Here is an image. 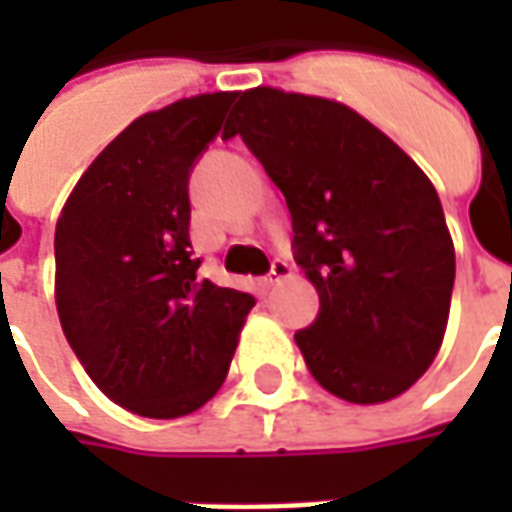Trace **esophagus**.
Here are the masks:
<instances>
[{"mask_svg": "<svg viewBox=\"0 0 512 512\" xmlns=\"http://www.w3.org/2000/svg\"><path fill=\"white\" fill-rule=\"evenodd\" d=\"M285 277H290V266L288 263H285V260H271V271H268V277L263 279V282H266L268 288H271V285H277L279 279H285Z\"/></svg>", "mask_w": 512, "mask_h": 512, "instance_id": "34e87169", "label": "esophagus"}]
</instances>
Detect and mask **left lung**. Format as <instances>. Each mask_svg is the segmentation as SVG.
Segmentation results:
<instances>
[{"label": "left lung", "mask_w": 512, "mask_h": 512, "mask_svg": "<svg viewBox=\"0 0 512 512\" xmlns=\"http://www.w3.org/2000/svg\"><path fill=\"white\" fill-rule=\"evenodd\" d=\"M241 136L285 194L293 257L318 290L296 332L312 378L348 403H384L439 354L455 249L425 172L354 109L257 87L222 139Z\"/></svg>", "instance_id": "1"}]
</instances>
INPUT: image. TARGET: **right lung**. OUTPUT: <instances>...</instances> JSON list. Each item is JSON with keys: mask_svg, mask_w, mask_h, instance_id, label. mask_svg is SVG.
Returning a JSON list of instances; mask_svg holds the SVG:
<instances>
[{"mask_svg": "<svg viewBox=\"0 0 512 512\" xmlns=\"http://www.w3.org/2000/svg\"><path fill=\"white\" fill-rule=\"evenodd\" d=\"M235 93L183 98L104 147L62 208L57 312L95 386L139 417L197 411L224 384L249 293L200 277L189 178Z\"/></svg>", "mask_w": 512, "mask_h": 512, "instance_id": "obj_1", "label": "right lung"}]
</instances>
